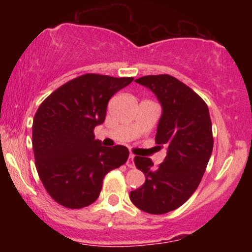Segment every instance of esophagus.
<instances>
[{"mask_svg":"<svg viewBox=\"0 0 252 252\" xmlns=\"http://www.w3.org/2000/svg\"><path fill=\"white\" fill-rule=\"evenodd\" d=\"M134 158H135V155H134V154H130V155H129L128 161H126V166H128L129 168H134V167H135V163H134Z\"/></svg>","mask_w":252,"mask_h":252,"instance_id":"1","label":"esophagus"}]
</instances>
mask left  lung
Here are the masks:
<instances>
[{
  "label": "left lung",
  "mask_w": 252,
  "mask_h": 252,
  "mask_svg": "<svg viewBox=\"0 0 252 252\" xmlns=\"http://www.w3.org/2000/svg\"><path fill=\"white\" fill-rule=\"evenodd\" d=\"M135 82L152 90L162 105L155 141L167 147V155L158 167L149 158L135 156L146 181L130 192V200L144 212L163 215L180 207L198 189L212 154V123L207 104L176 78L158 74Z\"/></svg>",
  "instance_id": "left-lung-1"
}]
</instances>
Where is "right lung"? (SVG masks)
<instances>
[{"label":"right lung","mask_w":252,"mask_h":252,"mask_svg":"<svg viewBox=\"0 0 252 252\" xmlns=\"http://www.w3.org/2000/svg\"><path fill=\"white\" fill-rule=\"evenodd\" d=\"M132 80L86 73L40 104L33 121L35 166L45 189L62 206L91 205L99 196L104 176L128 160L126 147H103L94 130L105 120L110 98Z\"/></svg>","instance_id":"right-lung-1"}]
</instances>
